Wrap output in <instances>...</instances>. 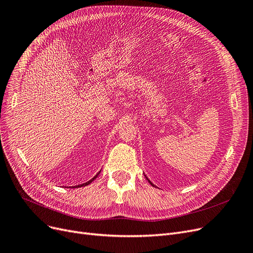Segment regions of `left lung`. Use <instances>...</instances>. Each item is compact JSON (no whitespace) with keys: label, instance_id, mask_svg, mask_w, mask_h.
Returning <instances> with one entry per match:
<instances>
[{"label":"left lung","instance_id":"obj_1","mask_svg":"<svg viewBox=\"0 0 253 253\" xmlns=\"http://www.w3.org/2000/svg\"><path fill=\"white\" fill-rule=\"evenodd\" d=\"M145 177H146V179H147V180H148V181H149V183H150V184H151V185H152V186H154V184H153V183H152V182H151V181H150V180H149V179H148V178H147V175H145Z\"/></svg>","mask_w":253,"mask_h":253}]
</instances>
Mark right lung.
<instances>
[{
    "instance_id": "add662e5",
    "label": "right lung",
    "mask_w": 253,
    "mask_h": 253,
    "mask_svg": "<svg viewBox=\"0 0 253 253\" xmlns=\"http://www.w3.org/2000/svg\"><path fill=\"white\" fill-rule=\"evenodd\" d=\"M101 171V170H100ZM100 171L99 172H98L96 175H95V177L94 178H92L90 181H87V182H85V183H84V184H82V185H78V186H76V188H78V187H83V186H86V185H89V184H91L97 177H98V174H99L100 173Z\"/></svg>"
}]
</instances>
